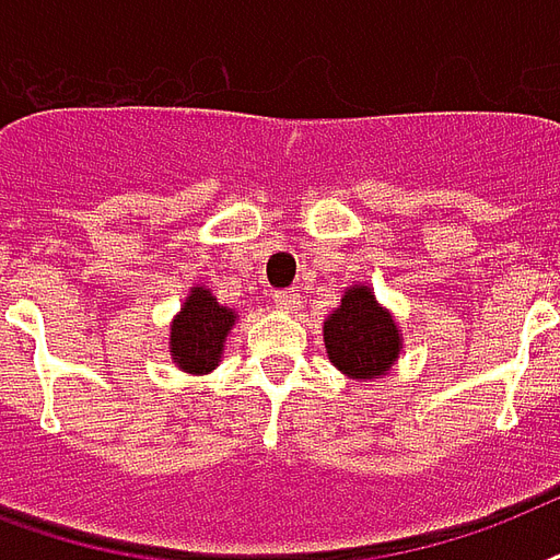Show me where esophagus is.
I'll list each match as a JSON object with an SVG mask.
<instances>
[{"label": "esophagus", "instance_id": "obj_1", "mask_svg": "<svg viewBox=\"0 0 560 560\" xmlns=\"http://www.w3.org/2000/svg\"><path fill=\"white\" fill-rule=\"evenodd\" d=\"M275 303L277 310L294 312L301 306V294H298V289H280V292H275Z\"/></svg>", "mask_w": 560, "mask_h": 560}]
</instances>
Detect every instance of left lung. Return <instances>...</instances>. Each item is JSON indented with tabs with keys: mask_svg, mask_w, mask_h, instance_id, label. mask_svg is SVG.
I'll list each match as a JSON object with an SVG mask.
<instances>
[{
	"mask_svg": "<svg viewBox=\"0 0 560 560\" xmlns=\"http://www.w3.org/2000/svg\"><path fill=\"white\" fill-rule=\"evenodd\" d=\"M327 357L350 380H380L400 357L402 332L368 285H350L324 320Z\"/></svg>",
	"mask_w": 560,
	"mask_h": 560,
	"instance_id": "1",
	"label": "left lung"
}]
</instances>
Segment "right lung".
Wrapping results in <instances>:
<instances>
[{
	"mask_svg": "<svg viewBox=\"0 0 560 560\" xmlns=\"http://www.w3.org/2000/svg\"><path fill=\"white\" fill-rule=\"evenodd\" d=\"M233 320H236V312L221 306L207 285H192V292L172 320L168 353L175 359V365L186 374L215 371Z\"/></svg>",
	"mask_w": 560,
	"mask_h": 560,
	"instance_id": "1",
	"label": "right lung"
}]
</instances>
